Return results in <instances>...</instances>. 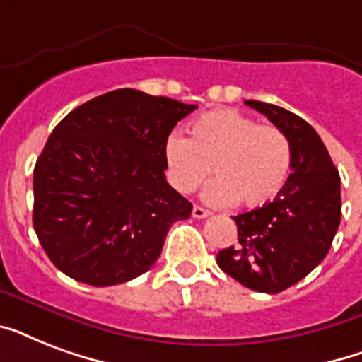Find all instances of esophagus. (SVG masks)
<instances>
[{"mask_svg":"<svg viewBox=\"0 0 362 362\" xmlns=\"http://www.w3.org/2000/svg\"><path fill=\"white\" fill-rule=\"evenodd\" d=\"M193 218H195V220H203V218H209L210 216V212L209 210H204L203 206H193Z\"/></svg>","mask_w":362,"mask_h":362,"instance_id":"1","label":"esophagus"}]
</instances>
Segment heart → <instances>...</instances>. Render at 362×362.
I'll use <instances>...</instances> for the list:
<instances>
[{"instance_id":"1","label":"heart","mask_w":362,"mask_h":362,"mask_svg":"<svg viewBox=\"0 0 362 362\" xmlns=\"http://www.w3.org/2000/svg\"><path fill=\"white\" fill-rule=\"evenodd\" d=\"M165 167L170 186L193 193L212 173L218 180L204 199L218 206L240 201L247 209L270 203L289 180L291 142L276 125L226 109L193 122L189 139L170 135L165 142Z\"/></svg>"}]
</instances>
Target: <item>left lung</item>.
<instances>
[{
  "mask_svg": "<svg viewBox=\"0 0 362 362\" xmlns=\"http://www.w3.org/2000/svg\"><path fill=\"white\" fill-rule=\"evenodd\" d=\"M289 139L293 173L278 197L233 216L237 246L218 253L220 269L259 293H280L308 276L331 250L342 216L340 175L315 129L289 110L244 101Z\"/></svg>",
  "mask_w": 362,
  "mask_h": 362,
  "instance_id": "left-lung-1",
  "label": "left lung"
}]
</instances>
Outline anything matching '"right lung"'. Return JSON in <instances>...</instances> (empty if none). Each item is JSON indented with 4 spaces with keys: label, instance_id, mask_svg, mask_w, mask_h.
I'll use <instances>...</instances> for the list:
<instances>
[{
    "label": "right lung",
    "instance_id": "1",
    "mask_svg": "<svg viewBox=\"0 0 362 362\" xmlns=\"http://www.w3.org/2000/svg\"><path fill=\"white\" fill-rule=\"evenodd\" d=\"M197 109L115 90L71 110L33 170V227L56 269L107 287L144 274L192 203L165 180V142Z\"/></svg>",
    "mask_w": 362,
    "mask_h": 362
}]
</instances>
